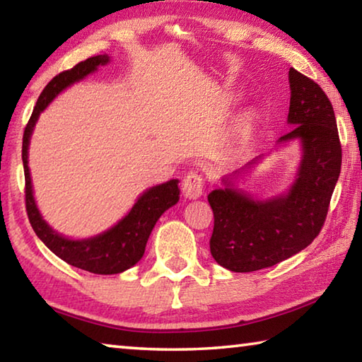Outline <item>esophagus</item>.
Masks as SVG:
<instances>
[{
  "label": "esophagus",
  "mask_w": 362,
  "mask_h": 362,
  "mask_svg": "<svg viewBox=\"0 0 362 362\" xmlns=\"http://www.w3.org/2000/svg\"><path fill=\"white\" fill-rule=\"evenodd\" d=\"M182 189L185 198L196 199L204 192V180L198 173H188L182 182Z\"/></svg>",
  "instance_id": "1"
}]
</instances>
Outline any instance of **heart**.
Masks as SVG:
<instances>
[{
    "label": "heart",
    "instance_id": "b5f03b06",
    "mask_svg": "<svg viewBox=\"0 0 362 362\" xmlns=\"http://www.w3.org/2000/svg\"><path fill=\"white\" fill-rule=\"evenodd\" d=\"M250 124H252V116H250V115L244 116V118L240 122H238V126H236V136L238 137L246 136V134L250 129Z\"/></svg>",
    "mask_w": 362,
    "mask_h": 362
}]
</instances>
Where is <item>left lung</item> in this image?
I'll return each instance as SVG.
<instances>
[{
	"label": "left lung",
	"mask_w": 362,
	"mask_h": 362,
	"mask_svg": "<svg viewBox=\"0 0 362 362\" xmlns=\"http://www.w3.org/2000/svg\"><path fill=\"white\" fill-rule=\"evenodd\" d=\"M289 84L287 122L293 127L278 142L302 144V161L289 192L254 199L233 187L231 177H223L225 188L207 196L214 212L211 254L230 272H257L289 259L310 246L326 222L341 168L334 108L320 84L296 69L289 70Z\"/></svg>",
	"instance_id": "left-lung-1"
}]
</instances>
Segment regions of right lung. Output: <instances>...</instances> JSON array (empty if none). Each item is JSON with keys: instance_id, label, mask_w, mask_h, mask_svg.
Instances as JSON below:
<instances>
[{"instance_id": "add662e5", "label": "right lung", "mask_w": 362, "mask_h": 362, "mask_svg": "<svg viewBox=\"0 0 362 362\" xmlns=\"http://www.w3.org/2000/svg\"><path fill=\"white\" fill-rule=\"evenodd\" d=\"M108 62L110 57L107 54H103V56L86 59L84 62L76 64L73 69L65 70L59 73L57 76H54L38 97L33 113L30 116L25 131H23L22 142V161L23 173H25V207L28 220L32 223L36 236L64 262L95 274L122 273L127 268L136 265L145 252L146 241H148L153 226L156 225L158 218L169 207L177 204L180 194L179 180L175 179L161 183V185L151 187L140 196L126 217H122L110 230L94 238H88V240H69V238L54 231L42 220L33 198L32 177H30L28 169V144L33 127L40 118V113L64 89L69 88L73 83L81 81L83 78L94 73L97 66L107 65Z\"/></svg>"}]
</instances>
